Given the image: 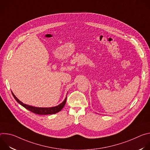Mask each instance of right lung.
Instances as JSON below:
<instances>
[{"label": "right lung", "instance_id": "1", "mask_svg": "<svg viewBox=\"0 0 150 150\" xmlns=\"http://www.w3.org/2000/svg\"><path fill=\"white\" fill-rule=\"evenodd\" d=\"M12 92V94L14 97V98L16 100V101L22 106H23L24 108H25L26 109L31 111V112L38 114V115H52V114H55L56 113H58L60 112L63 108V107L65 106L66 101H67V98L66 97L65 99L64 100V101L59 104L58 105L54 106V107H51V108H37V107H34L32 105H30L26 104L23 103L22 101H21Z\"/></svg>", "mask_w": 150, "mask_h": 150}]
</instances>
